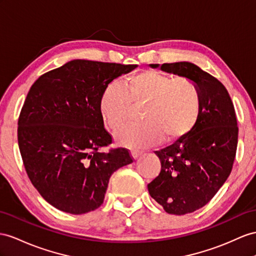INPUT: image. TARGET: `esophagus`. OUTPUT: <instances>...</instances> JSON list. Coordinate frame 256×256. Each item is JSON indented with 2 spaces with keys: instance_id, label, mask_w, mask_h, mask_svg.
Segmentation results:
<instances>
[{
  "instance_id": "esophagus-1",
  "label": "esophagus",
  "mask_w": 256,
  "mask_h": 256,
  "mask_svg": "<svg viewBox=\"0 0 256 256\" xmlns=\"http://www.w3.org/2000/svg\"><path fill=\"white\" fill-rule=\"evenodd\" d=\"M130 156H132V158L134 159V160H136L137 158H138V156H142V152H140V150H130Z\"/></svg>"
}]
</instances>
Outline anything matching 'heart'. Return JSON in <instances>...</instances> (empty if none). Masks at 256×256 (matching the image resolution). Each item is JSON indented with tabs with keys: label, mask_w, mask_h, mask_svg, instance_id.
I'll use <instances>...</instances> for the list:
<instances>
[{
	"label": "heart",
	"mask_w": 256,
	"mask_h": 256,
	"mask_svg": "<svg viewBox=\"0 0 256 256\" xmlns=\"http://www.w3.org/2000/svg\"><path fill=\"white\" fill-rule=\"evenodd\" d=\"M134 107H142V123L130 126L116 135L118 144L128 148H146L162 140L184 138L196 124L201 110V94L187 78H174L145 70L130 76L126 88L118 82L107 85L100 98V112L114 130L130 121Z\"/></svg>",
	"instance_id": "obj_1"
}]
</instances>
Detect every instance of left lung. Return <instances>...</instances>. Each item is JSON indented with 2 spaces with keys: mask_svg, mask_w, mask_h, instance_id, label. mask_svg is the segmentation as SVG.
Returning a JSON list of instances; mask_svg holds the SVG:
<instances>
[{
  "mask_svg": "<svg viewBox=\"0 0 256 256\" xmlns=\"http://www.w3.org/2000/svg\"><path fill=\"white\" fill-rule=\"evenodd\" d=\"M194 81L201 94L199 119L184 138L154 154L161 172L148 192L168 214L194 212L211 200L232 172L238 144L237 118L226 88L189 62L149 64Z\"/></svg>",
  "mask_w": 256,
  "mask_h": 256,
  "instance_id": "obj_1",
  "label": "left lung"
}]
</instances>
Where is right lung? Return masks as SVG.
I'll list each match as a JSON object with an SVG mask.
<instances>
[{
  "label": "right lung",
  "instance_id": "obj_1",
  "mask_svg": "<svg viewBox=\"0 0 256 256\" xmlns=\"http://www.w3.org/2000/svg\"><path fill=\"white\" fill-rule=\"evenodd\" d=\"M136 64L74 60L32 85L18 120V145L32 184L50 206L70 214L100 208L110 176L133 159L126 148L100 152L112 142L100 98Z\"/></svg>",
  "mask_w": 256,
  "mask_h": 256
}]
</instances>
